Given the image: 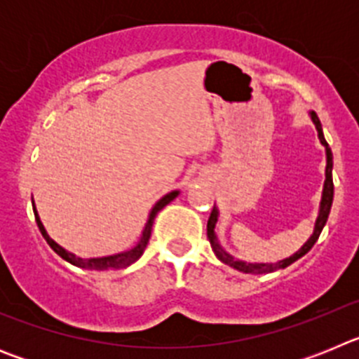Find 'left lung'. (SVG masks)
<instances>
[{
  "label": "left lung",
  "instance_id": "left-lung-1",
  "mask_svg": "<svg viewBox=\"0 0 359 359\" xmlns=\"http://www.w3.org/2000/svg\"><path fill=\"white\" fill-rule=\"evenodd\" d=\"M311 120H313V123L316 126V131H318V138L320 142H322V145L325 147V156H327V165H325V183H323V192H322V201H320V210H318V217H316V223H315V230H313V236L307 239V243L304 244L302 248L298 250L297 253H293L291 257H287V259H284V261H278V262H269V264H252V262H244V261H239V259H233V257L230 255L228 252H224V248L221 246V243L217 241V236H215V223H217V215H219V210L215 208H212V214L210 217H208V224H207V236H208V241H210V246L212 250H214L215 257H217L219 261L224 262V264L231 266V268L239 269V271H243V273H253V275H259V273H271V271H275V269H282V268H287L290 264H293L294 261H298L300 257L306 255L307 252H309L311 248H313V244L318 241L320 233H322L323 226H325V223H327V217H329V212H331V205H332V196H334V185H332V152H331V147H329V144L325 142V138H323V131H322V123H320V118L316 116L315 111H311Z\"/></svg>",
  "mask_w": 359,
  "mask_h": 359
}]
</instances>
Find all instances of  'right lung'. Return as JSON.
Returning <instances> with one entry per match:
<instances>
[{
	"label": "right lung",
	"instance_id": "right-lung-1",
	"mask_svg": "<svg viewBox=\"0 0 359 359\" xmlns=\"http://www.w3.org/2000/svg\"><path fill=\"white\" fill-rule=\"evenodd\" d=\"M177 194H180V190H172V192H169L167 196H163V198L160 199V201L152 207L151 214H149V219L147 223H145V228L144 231H142V237L140 241H138V244H136L135 248L128 250V252H122V253H115V255H107V257H97V259H82V257H77L73 255V253L66 252L62 246H59V244L55 243V241L52 239V237L48 236V231L44 230L43 223H41L39 219V214H37L36 210V205H34V215H36V223L37 226H39L41 233H43L44 241L50 244V248L53 250V252L57 253L59 257H62L66 262H69V264L73 266H79V268H84V269H95V271H106V269H120V268H128L129 264H133L135 261H138L142 257V253L145 252V248H147V243L149 239H151V230H152V223H154V217L158 215V212L161 210L163 207H167L172 199L177 198Z\"/></svg>",
	"mask_w": 359,
	"mask_h": 359
}]
</instances>
